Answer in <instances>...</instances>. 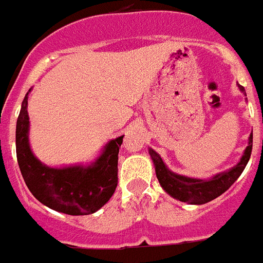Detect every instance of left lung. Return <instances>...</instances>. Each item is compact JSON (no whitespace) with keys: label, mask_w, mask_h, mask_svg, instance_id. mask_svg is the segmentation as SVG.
<instances>
[{"label":"left lung","mask_w":263,"mask_h":263,"mask_svg":"<svg viewBox=\"0 0 263 263\" xmlns=\"http://www.w3.org/2000/svg\"><path fill=\"white\" fill-rule=\"evenodd\" d=\"M238 87L246 96L243 86L238 85ZM251 149H253V133L249 137L248 146L245 149L238 163L208 179L192 178V177L177 174L166 166L156 150L149 147V154L153 161L159 185L162 186V189L170 197L181 202H187L190 205H203L223 194L238 179L250 159Z\"/></svg>","instance_id":"obj_1"}]
</instances>
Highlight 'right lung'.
I'll list each match as a JSON object with an SVG mask.
<instances>
[{
	"mask_svg": "<svg viewBox=\"0 0 263 263\" xmlns=\"http://www.w3.org/2000/svg\"><path fill=\"white\" fill-rule=\"evenodd\" d=\"M21 105L15 127V152L20 170L28 189L38 201L55 212L87 215L100 210L111 198L118 182V152L123 136L117 137L101 150L93 162L53 167L34 156L29 142L28 98Z\"/></svg>",
	"mask_w": 263,
	"mask_h": 263,
	"instance_id": "obj_1",
	"label": "right lung"
}]
</instances>
